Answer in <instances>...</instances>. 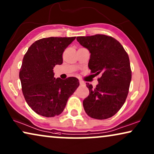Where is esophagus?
I'll list each match as a JSON object with an SVG mask.
<instances>
[{
	"instance_id": "34e87169",
	"label": "esophagus",
	"mask_w": 154,
	"mask_h": 154,
	"mask_svg": "<svg viewBox=\"0 0 154 154\" xmlns=\"http://www.w3.org/2000/svg\"><path fill=\"white\" fill-rule=\"evenodd\" d=\"M79 83H80V85H84V84H85V83H84L83 81H80Z\"/></svg>"
}]
</instances>
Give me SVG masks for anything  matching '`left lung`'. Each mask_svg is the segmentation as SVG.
<instances>
[{
  "label": "left lung",
  "instance_id": "obj_1",
  "mask_svg": "<svg viewBox=\"0 0 154 154\" xmlns=\"http://www.w3.org/2000/svg\"><path fill=\"white\" fill-rule=\"evenodd\" d=\"M76 39L90 52V73L101 75L96 88L86 83L90 93L83 100L84 109L92 119L112 117L123 106L129 92L132 71L128 54L121 44L109 35L96 34Z\"/></svg>",
  "mask_w": 154,
  "mask_h": 154
}]
</instances>
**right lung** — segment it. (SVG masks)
Here are the masks:
<instances>
[{"label": "right lung", "mask_w": 154, "mask_h": 154, "mask_svg": "<svg viewBox=\"0 0 154 154\" xmlns=\"http://www.w3.org/2000/svg\"><path fill=\"white\" fill-rule=\"evenodd\" d=\"M75 37H50L35 41L24 54L20 79L25 100L38 114L54 117L64 111L79 86V79L54 77L53 68L62 64V54Z\"/></svg>", "instance_id": "obj_1"}]
</instances>
